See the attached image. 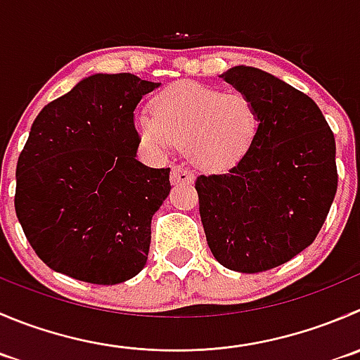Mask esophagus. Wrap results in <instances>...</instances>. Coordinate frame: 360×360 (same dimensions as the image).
<instances>
[{
    "label": "esophagus",
    "mask_w": 360,
    "mask_h": 360,
    "mask_svg": "<svg viewBox=\"0 0 360 360\" xmlns=\"http://www.w3.org/2000/svg\"><path fill=\"white\" fill-rule=\"evenodd\" d=\"M193 174H191V170L184 169V167L181 165H174L172 167V172H170V181H172L174 184H190L193 183Z\"/></svg>",
    "instance_id": "1"
}]
</instances>
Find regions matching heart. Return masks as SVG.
Here are the masks:
<instances>
[{"mask_svg": "<svg viewBox=\"0 0 360 360\" xmlns=\"http://www.w3.org/2000/svg\"><path fill=\"white\" fill-rule=\"evenodd\" d=\"M142 141L151 148L184 144L195 165L230 169L246 156L260 128V114L248 95L223 93L197 82L165 87L151 103V116L137 120Z\"/></svg>", "mask_w": 360, "mask_h": 360, "instance_id": "b5f03b06", "label": "heart"}]
</instances>
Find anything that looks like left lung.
<instances>
[{
	"mask_svg": "<svg viewBox=\"0 0 360 360\" xmlns=\"http://www.w3.org/2000/svg\"><path fill=\"white\" fill-rule=\"evenodd\" d=\"M221 77L253 100L260 128L229 172L197 177L198 211L219 264L262 273L319 236L338 188L336 142L319 105L283 80L251 66Z\"/></svg>",
	"mask_w": 360,
	"mask_h": 360,
	"instance_id": "left-lung-1",
	"label": "left lung"
}]
</instances>
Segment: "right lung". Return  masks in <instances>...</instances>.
<instances>
[{
  "mask_svg": "<svg viewBox=\"0 0 360 360\" xmlns=\"http://www.w3.org/2000/svg\"><path fill=\"white\" fill-rule=\"evenodd\" d=\"M158 86L131 73H96L33 121L13 204L31 248L56 273L116 285L144 269L170 169L135 158L134 110Z\"/></svg>",
  "mask_w": 360,
  "mask_h": 360,
  "instance_id": "1",
  "label": "right lung"
}]
</instances>
